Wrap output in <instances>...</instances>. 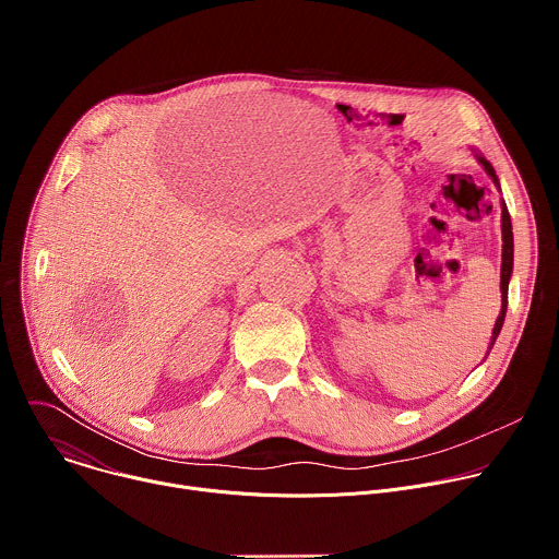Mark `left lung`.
<instances>
[{"label": "left lung", "mask_w": 559, "mask_h": 559, "mask_svg": "<svg viewBox=\"0 0 559 559\" xmlns=\"http://www.w3.org/2000/svg\"><path fill=\"white\" fill-rule=\"evenodd\" d=\"M477 162H480L483 166H485V170L491 175V179L496 181V186H500V181H498V177H496V170H493V166L487 162L485 156H477ZM502 241H504V246H502V311H500V316H498V321H496V328H493V336H491V347H493V343H496V338H498V334H500V330H502V325H504V316H507V305H509V278H511V272H513V231H511V214H509V210H507V205L502 203ZM489 347V349H491Z\"/></svg>", "instance_id": "8db88e82"}]
</instances>
